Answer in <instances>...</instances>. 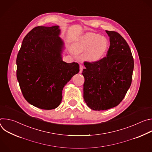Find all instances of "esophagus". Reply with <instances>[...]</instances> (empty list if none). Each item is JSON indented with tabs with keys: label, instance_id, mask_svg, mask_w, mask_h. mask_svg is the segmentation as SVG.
<instances>
[{
	"label": "esophagus",
	"instance_id": "1",
	"mask_svg": "<svg viewBox=\"0 0 152 152\" xmlns=\"http://www.w3.org/2000/svg\"><path fill=\"white\" fill-rule=\"evenodd\" d=\"M79 68H80V70H79V73H81L82 72V71H83V65H82V64H80V66H79Z\"/></svg>",
	"mask_w": 152,
	"mask_h": 152
}]
</instances>
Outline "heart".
Listing matches in <instances>:
<instances>
[{
  "label": "heart",
  "mask_w": 152,
  "mask_h": 152,
  "mask_svg": "<svg viewBox=\"0 0 152 152\" xmlns=\"http://www.w3.org/2000/svg\"><path fill=\"white\" fill-rule=\"evenodd\" d=\"M108 46L109 43L105 37L88 32L80 37L75 43L73 50L76 53L86 52V56L88 60L97 61L104 57Z\"/></svg>",
  "instance_id": "obj_1"
}]
</instances>
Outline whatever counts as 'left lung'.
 Masks as SVG:
<instances>
[{"mask_svg": "<svg viewBox=\"0 0 152 152\" xmlns=\"http://www.w3.org/2000/svg\"><path fill=\"white\" fill-rule=\"evenodd\" d=\"M106 32L110 41L106 56L83 63V99L94 111L117 106L125 97L132 79L134 62L128 44L118 32Z\"/></svg>", "mask_w": 152, "mask_h": 152, "instance_id": "8db88e82", "label": "left lung"}]
</instances>
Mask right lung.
Instances as JSON below:
<instances>
[{"mask_svg":"<svg viewBox=\"0 0 152 152\" xmlns=\"http://www.w3.org/2000/svg\"><path fill=\"white\" fill-rule=\"evenodd\" d=\"M60 32L58 26L34 28L24 38L17 56V78L23 96L42 110L60 104L64 86L79 72L78 63L62 61Z\"/></svg>","mask_w":152,"mask_h":152,"instance_id":"obj_1","label":"right lung"}]
</instances>
